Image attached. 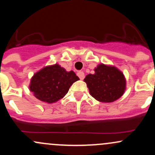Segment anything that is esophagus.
<instances>
[{"label": "esophagus", "instance_id": "esophagus-1", "mask_svg": "<svg viewBox=\"0 0 155 155\" xmlns=\"http://www.w3.org/2000/svg\"><path fill=\"white\" fill-rule=\"evenodd\" d=\"M77 75L79 77V79L81 80H83L84 78V74L82 71H79L77 73Z\"/></svg>", "mask_w": 155, "mask_h": 155}]
</instances>
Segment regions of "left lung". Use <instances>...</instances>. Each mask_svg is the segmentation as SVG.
Returning a JSON list of instances; mask_svg holds the SVG:
<instances>
[{"label": "left lung", "instance_id": "obj_1", "mask_svg": "<svg viewBox=\"0 0 155 155\" xmlns=\"http://www.w3.org/2000/svg\"><path fill=\"white\" fill-rule=\"evenodd\" d=\"M84 81L94 98L103 103L114 102L124 94L126 87L124 76L114 66L100 64L95 74H88Z\"/></svg>", "mask_w": 155, "mask_h": 155}]
</instances>
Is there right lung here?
<instances>
[{
  "label": "right lung",
  "instance_id": "obj_1",
  "mask_svg": "<svg viewBox=\"0 0 155 155\" xmlns=\"http://www.w3.org/2000/svg\"><path fill=\"white\" fill-rule=\"evenodd\" d=\"M79 80L73 71L68 72L58 64L47 66L35 74L30 84V90L38 100L52 104L68 92L73 83Z\"/></svg>",
  "mask_w": 155,
  "mask_h": 155
}]
</instances>
